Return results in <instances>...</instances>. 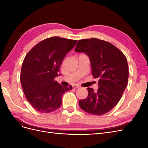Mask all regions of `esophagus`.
Masks as SVG:
<instances>
[{
    "mask_svg": "<svg viewBox=\"0 0 148 148\" xmlns=\"http://www.w3.org/2000/svg\"><path fill=\"white\" fill-rule=\"evenodd\" d=\"M73 88L74 89H77V88H79V85L75 84V85H73Z\"/></svg>",
    "mask_w": 148,
    "mask_h": 148,
    "instance_id": "esophagus-1",
    "label": "esophagus"
}]
</instances>
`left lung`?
Wrapping results in <instances>:
<instances>
[{
	"label": "left lung",
	"mask_w": 148,
	"mask_h": 148,
	"mask_svg": "<svg viewBox=\"0 0 148 148\" xmlns=\"http://www.w3.org/2000/svg\"><path fill=\"white\" fill-rule=\"evenodd\" d=\"M75 52H84L89 57L92 75L99 78L97 91L88 88V97L79 101L80 108L96 115L109 112L117 104L127 86L126 57L113 44L96 38L79 40Z\"/></svg>",
	"instance_id": "8db88e82"
}]
</instances>
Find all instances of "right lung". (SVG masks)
Here are the masks:
<instances>
[{
  "instance_id": "right-lung-1",
  "label": "right lung",
  "mask_w": 148,
  "mask_h": 148,
  "mask_svg": "<svg viewBox=\"0 0 148 148\" xmlns=\"http://www.w3.org/2000/svg\"><path fill=\"white\" fill-rule=\"evenodd\" d=\"M77 40L52 37L43 40L26 54L22 64L20 81L26 99L39 112L49 113L62 104V96L72 86H62L59 76L62 62Z\"/></svg>"
}]
</instances>
